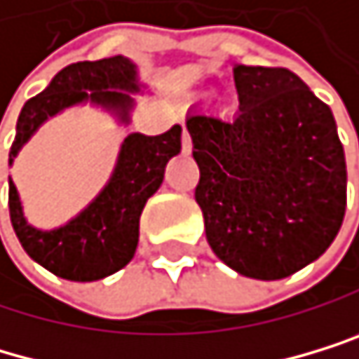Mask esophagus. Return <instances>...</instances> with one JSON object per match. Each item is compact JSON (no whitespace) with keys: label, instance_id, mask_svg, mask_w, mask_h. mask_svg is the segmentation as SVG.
I'll return each mask as SVG.
<instances>
[{"label":"esophagus","instance_id":"1","mask_svg":"<svg viewBox=\"0 0 359 359\" xmlns=\"http://www.w3.org/2000/svg\"><path fill=\"white\" fill-rule=\"evenodd\" d=\"M181 147H183V154H189L191 152V136L187 130H183V136H181Z\"/></svg>","mask_w":359,"mask_h":359}]
</instances>
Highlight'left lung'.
<instances>
[{"label":"left lung","mask_w":359,"mask_h":359,"mask_svg":"<svg viewBox=\"0 0 359 359\" xmlns=\"http://www.w3.org/2000/svg\"><path fill=\"white\" fill-rule=\"evenodd\" d=\"M233 116L189 110L196 203L212 252L256 280L318 260L346 210V161L333 112L298 74L233 63Z\"/></svg>","instance_id":"left-lung-1"}]
</instances>
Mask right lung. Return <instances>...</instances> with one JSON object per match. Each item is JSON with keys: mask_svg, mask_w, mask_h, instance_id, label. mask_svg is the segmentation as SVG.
Returning a JSON list of instances; mask_svg holds the SVG:
<instances>
[{"mask_svg": "<svg viewBox=\"0 0 359 359\" xmlns=\"http://www.w3.org/2000/svg\"><path fill=\"white\" fill-rule=\"evenodd\" d=\"M145 92L139 66L123 55L66 66L43 92L21 107L8 165L13 168L21 147L48 118L72 107H99L128 128L136 107L134 95ZM181 126L158 136L130 132L118 147L114 170L103 189L68 223L53 229L28 223L17 185L8 176L11 223L26 254L50 273L74 283L101 280L123 269L136 254L143 207L161 187L165 165L181 152Z\"/></svg>", "mask_w": 359, "mask_h": 359, "instance_id": "right-lung-1", "label": "right lung"}]
</instances>
